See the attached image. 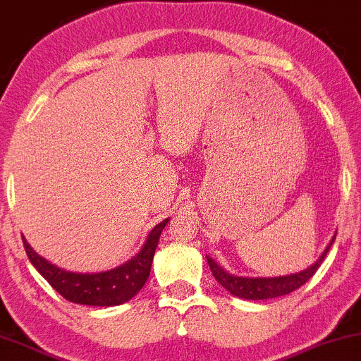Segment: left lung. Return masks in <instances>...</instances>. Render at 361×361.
<instances>
[{"mask_svg": "<svg viewBox=\"0 0 361 361\" xmlns=\"http://www.w3.org/2000/svg\"><path fill=\"white\" fill-rule=\"evenodd\" d=\"M334 239H336V236L332 238V241L329 243L321 257L317 259L311 267L298 271V274H290L283 276H269V279H265V276H255V279L254 276L252 279H250V276H238L229 274V271H226L223 267H219L215 260L208 257V255L207 260L218 283L221 285L223 288H226L231 295L244 298V300H270V298L288 295L291 291H295L300 288V286L305 285L306 281L316 274V270L321 267L322 260L327 255V250L331 249Z\"/></svg>", "mask_w": 361, "mask_h": 361, "instance_id": "left-lung-1", "label": "left lung"}]
</instances>
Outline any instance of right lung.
Listing matches in <instances>:
<instances>
[{"instance_id": "right-lung-1", "label": "right lung", "mask_w": 361, "mask_h": 361, "mask_svg": "<svg viewBox=\"0 0 361 361\" xmlns=\"http://www.w3.org/2000/svg\"><path fill=\"white\" fill-rule=\"evenodd\" d=\"M168 223L169 218H166L151 229L135 257L116 269L97 274H78L56 267L35 252L24 236L23 243L30 264L68 301L87 306H118L132 300L143 288L149 276L159 236Z\"/></svg>"}]
</instances>
